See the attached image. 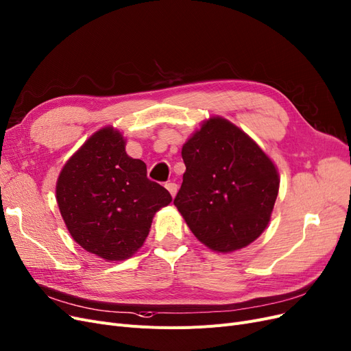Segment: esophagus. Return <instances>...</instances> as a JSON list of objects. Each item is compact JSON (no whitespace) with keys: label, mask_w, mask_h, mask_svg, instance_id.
Here are the masks:
<instances>
[{"label":"esophagus","mask_w":351,"mask_h":351,"mask_svg":"<svg viewBox=\"0 0 351 351\" xmlns=\"http://www.w3.org/2000/svg\"><path fill=\"white\" fill-rule=\"evenodd\" d=\"M165 186H166V189H167L169 192H171V195H172V197H175V195H176V192H178V185H176L175 182H167Z\"/></svg>","instance_id":"34e87169"}]
</instances>
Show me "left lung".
Listing matches in <instances>:
<instances>
[{"instance_id":"obj_1","label":"left lung","mask_w":351,"mask_h":351,"mask_svg":"<svg viewBox=\"0 0 351 351\" xmlns=\"http://www.w3.org/2000/svg\"><path fill=\"white\" fill-rule=\"evenodd\" d=\"M186 171L173 201L191 231L217 253H232L266 230L279 172L261 146L223 117H210L182 147Z\"/></svg>"}]
</instances>
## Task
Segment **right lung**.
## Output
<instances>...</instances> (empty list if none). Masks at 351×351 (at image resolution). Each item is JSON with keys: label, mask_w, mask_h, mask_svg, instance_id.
Listing matches in <instances>:
<instances>
[{"label": "right lung", "mask_w": 351, "mask_h": 351, "mask_svg": "<svg viewBox=\"0 0 351 351\" xmlns=\"http://www.w3.org/2000/svg\"><path fill=\"white\" fill-rule=\"evenodd\" d=\"M146 173V163L130 158L125 138L110 125L71 156L58 178L56 201L82 249L107 262L137 253L154 214L172 202L171 193Z\"/></svg>", "instance_id": "add662e5"}]
</instances>
